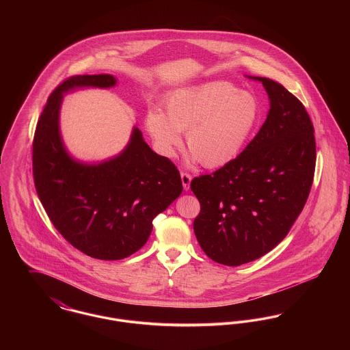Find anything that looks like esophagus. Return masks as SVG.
Returning <instances> with one entry per match:
<instances>
[{
  "label": "esophagus",
  "mask_w": 350,
  "mask_h": 350,
  "mask_svg": "<svg viewBox=\"0 0 350 350\" xmlns=\"http://www.w3.org/2000/svg\"><path fill=\"white\" fill-rule=\"evenodd\" d=\"M181 180H183V189L189 190L190 183H191V176L187 172H181Z\"/></svg>",
  "instance_id": "34e87169"
}]
</instances>
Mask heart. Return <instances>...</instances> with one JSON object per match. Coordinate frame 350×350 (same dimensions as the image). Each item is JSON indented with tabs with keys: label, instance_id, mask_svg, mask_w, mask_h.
Segmentation results:
<instances>
[{
	"label": "heart",
	"instance_id": "obj_1",
	"mask_svg": "<svg viewBox=\"0 0 350 350\" xmlns=\"http://www.w3.org/2000/svg\"><path fill=\"white\" fill-rule=\"evenodd\" d=\"M167 116L150 110L147 127L159 147L173 156L187 133V148L204 167H221L243 152L254 133L261 107L248 92L232 83L213 81L183 88L169 94Z\"/></svg>",
	"mask_w": 350,
	"mask_h": 350
}]
</instances>
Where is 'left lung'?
I'll list each match as a JSON object with an SVG mask.
<instances>
[{"mask_svg": "<svg viewBox=\"0 0 350 350\" xmlns=\"http://www.w3.org/2000/svg\"><path fill=\"white\" fill-rule=\"evenodd\" d=\"M267 89V120L232 163L196 177L194 233L215 262L239 267L277 247L301 213L315 174L317 143L306 107L283 85Z\"/></svg>", "mask_w": 350, "mask_h": 350, "instance_id": "left-lung-1", "label": "left lung"}]
</instances>
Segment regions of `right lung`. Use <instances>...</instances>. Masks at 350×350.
Returning a JSON list of instances; mask_svg holds the SVG:
<instances>
[{
  "label": "right lung",
  "instance_id": "1",
  "mask_svg": "<svg viewBox=\"0 0 350 350\" xmlns=\"http://www.w3.org/2000/svg\"><path fill=\"white\" fill-rule=\"evenodd\" d=\"M116 83L111 75L64 80L51 93L33 140V183L51 223L69 244L98 260H122L140 250L153 219L183 193L177 167L150 150L137 129L126 150L103 164L83 165L68 156L59 133L63 92Z\"/></svg>",
  "mask_w": 350,
  "mask_h": 350
}]
</instances>
